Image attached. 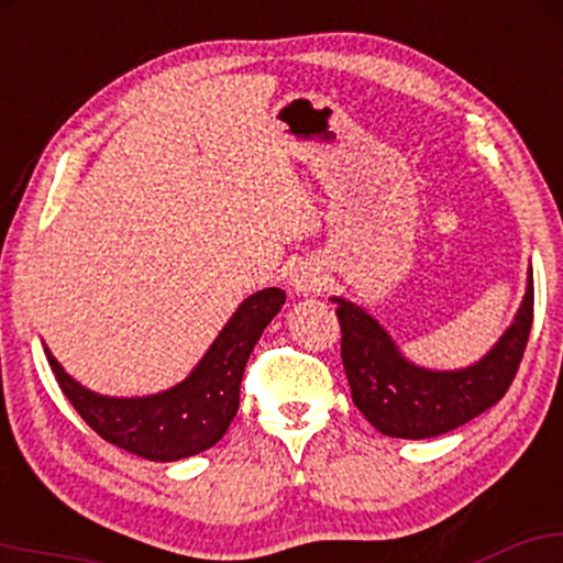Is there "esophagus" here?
I'll list each match as a JSON object with an SVG mask.
<instances>
[{
    "mask_svg": "<svg viewBox=\"0 0 563 563\" xmlns=\"http://www.w3.org/2000/svg\"><path fill=\"white\" fill-rule=\"evenodd\" d=\"M289 287L295 295H316L323 287V274L316 264L310 261H297L295 266L289 268Z\"/></svg>",
    "mask_w": 563,
    "mask_h": 563,
    "instance_id": "1",
    "label": "esophagus"
}]
</instances>
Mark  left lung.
<instances>
[{
	"instance_id": "8db88e82",
	"label": "left lung",
	"mask_w": 563,
	"mask_h": 563,
	"mask_svg": "<svg viewBox=\"0 0 563 563\" xmlns=\"http://www.w3.org/2000/svg\"><path fill=\"white\" fill-rule=\"evenodd\" d=\"M331 302L339 305L341 360L354 406L377 432L429 440L476 419L509 390L532 325V272L520 310L501 339L478 362L460 369L413 364L367 310L344 297H331Z\"/></svg>"
}]
</instances>
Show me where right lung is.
Returning <instances> with one entry per match:
<instances>
[{"label":"right lung","mask_w":563,"mask_h":563,"mask_svg":"<svg viewBox=\"0 0 563 563\" xmlns=\"http://www.w3.org/2000/svg\"><path fill=\"white\" fill-rule=\"evenodd\" d=\"M284 299L279 287L245 297L188 377L155 396H100L67 375L48 349L46 356L58 388L106 442L155 463H173L209 450L228 432L247 356Z\"/></svg>","instance_id":"add662e5"}]
</instances>
